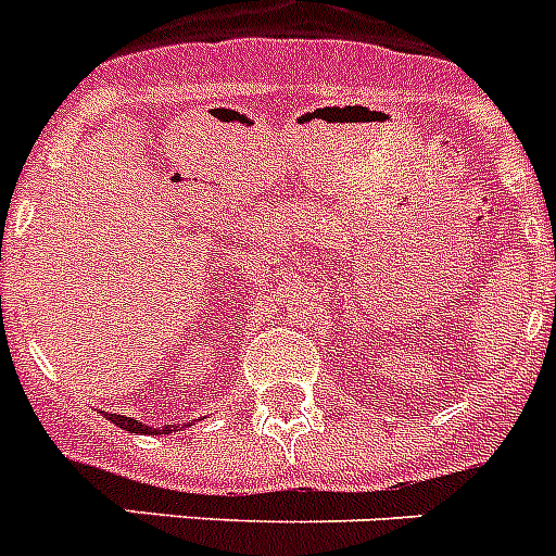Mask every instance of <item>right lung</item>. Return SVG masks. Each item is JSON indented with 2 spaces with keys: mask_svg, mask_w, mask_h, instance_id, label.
Wrapping results in <instances>:
<instances>
[{
  "mask_svg": "<svg viewBox=\"0 0 556 556\" xmlns=\"http://www.w3.org/2000/svg\"><path fill=\"white\" fill-rule=\"evenodd\" d=\"M111 424H116L119 429L130 431V434H172V431H180V426H164V429H150V426H141L139 420H132V417L125 415H105ZM189 429V426H186Z\"/></svg>",
  "mask_w": 556,
  "mask_h": 556,
  "instance_id": "right-lung-1",
  "label": "right lung"
}]
</instances>
